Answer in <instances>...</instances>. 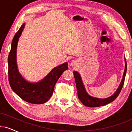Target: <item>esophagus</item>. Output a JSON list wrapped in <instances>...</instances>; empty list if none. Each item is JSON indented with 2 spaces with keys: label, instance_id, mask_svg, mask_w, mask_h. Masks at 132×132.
Here are the masks:
<instances>
[{
  "label": "esophagus",
  "instance_id": "1",
  "mask_svg": "<svg viewBox=\"0 0 132 132\" xmlns=\"http://www.w3.org/2000/svg\"><path fill=\"white\" fill-rule=\"evenodd\" d=\"M75 64V63L74 62V61H73V62H72H72H71V66H73V65H74Z\"/></svg>",
  "mask_w": 132,
  "mask_h": 132
}]
</instances>
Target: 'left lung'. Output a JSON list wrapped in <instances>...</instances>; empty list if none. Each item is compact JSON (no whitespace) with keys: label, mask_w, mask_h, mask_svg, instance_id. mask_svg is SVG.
<instances>
[{"label":"left lung","mask_w":132,"mask_h":132,"mask_svg":"<svg viewBox=\"0 0 132 132\" xmlns=\"http://www.w3.org/2000/svg\"><path fill=\"white\" fill-rule=\"evenodd\" d=\"M125 63H126V64H125L124 74H123L122 79L119 87L112 96L109 97L105 98V99H99V98L89 96L86 91L85 88L83 85L80 75L77 71H74V76L76 83L78 97L80 99V101L81 102V103L84 105L88 106V107H97V106L105 105L108 103L114 101L117 98L119 93H121L122 88L123 85H124L125 77H126L127 72V62L126 59H125Z\"/></svg>","instance_id":"left-lung-1"}]
</instances>
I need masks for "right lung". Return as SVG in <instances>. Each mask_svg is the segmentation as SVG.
I'll return each instance as SVG.
<instances>
[{
    "mask_svg": "<svg viewBox=\"0 0 132 132\" xmlns=\"http://www.w3.org/2000/svg\"><path fill=\"white\" fill-rule=\"evenodd\" d=\"M24 27L25 23L15 34L11 43L8 57V80L11 89L22 99L34 104H43L51 98L55 85L63 72L68 69V64L64 63L56 66L38 82L30 83L26 80L19 74L16 63L18 43Z\"/></svg>",
    "mask_w": 132,
    "mask_h": 132,
    "instance_id": "right-lung-1",
    "label": "right lung"
}]
</instances>
